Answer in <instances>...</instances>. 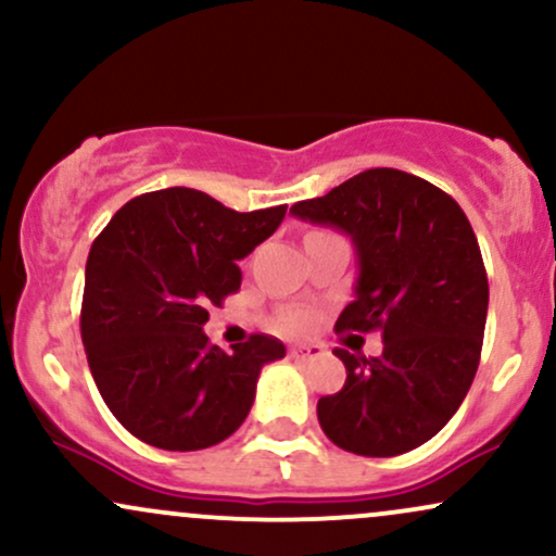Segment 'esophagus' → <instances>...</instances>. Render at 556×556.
Listing matches in <instances>:
<instances>
[{
    "mask_svg": "<svg viewBox=\"0 0 556 556\" xmlns=\"http://www.w3.org/2000/svg\"><path fill=\"white\" fill-rule=\"evenodd\" d=\"M321 355H324L321 344H298V348L290 350V358L298 363H311V361L321 358Z\"/></svg>",
    "mask_w": 556,
    "mask_h": 556,
    "instance_id": "34e87169",
    "label": "esophagus"
}]
</instances>
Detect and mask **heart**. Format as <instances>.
<instances>
[{"label": "heart", "mask_w": 556, "mask_h": 556, "mask_svg": "<svg viewBox=\"0 0 556 556\" xmlns=\"http://www.w3.org/2000/svg\"><path fill=\"white\" fill-rule=\"evenodd\" d=\"M305 324H308V318L300 316V314H292L290 318H287V327L290 329H305Z\"/></svg>", "instance_id": "heart-1"}]
</instances>
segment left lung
I'll return each instance as SVG.
<instances>
[{"instance_id":"left-lung-1","label":"left lung","mask_w":556,"mask_h":556,"mask_svg":"<svg viewBox=\"0 0 556 556\" xmlns=\"http://www.w3.org/2000/svg\"><path fill=\"white\" fill-rule=\"evenodd\" d=\"M290 214L350 235L355 300L334 329H379L384 340L376 358L334 350L348 379L318 400V424L353 455L416 450L455 416L481 361L489 279L468 216L437 185L389 167L361 172Z\"/></svg>"}]
</instances>
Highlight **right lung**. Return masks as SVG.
Listing matches in <instances>:
<instances>
[{"label":"right lung","mask_w":556,"mask_h":556,"mask_svg":"<svg viewBox=\"0 0 556 556\" xmlns=\"http://www.w3.org/2000/svg\"><path fill=\"white\" fill-rule=\"evenodd\" d=\"M287 206L240 214L193 188L127 201L86 261L80 337L112 416L140 442L206 450L240 429L277 337L251 334L232 353L208 342V308L240 290V266L277 232Z\"/></svg>","instance_id":"1"}]
</instances>
